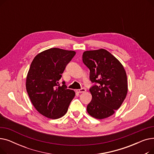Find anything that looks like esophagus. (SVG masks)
I'll list each match as a JSON object with an SVG mask.
<instances>
[{"instance_id":"obj_1","label":"esophagus","mask_w":154,"mask_h":154,"mask_svg":"<svg viewBox=\"0 0 154 154\" xmlns=\"http://www.w3.org/2000/svg\"><path fill=\"white\" fill-rule=\"evenodd\" d=\"M85 91H86V89H85V88H80V89L77 90V92L78 93H84Z\"/></svg>"}]
</instances>
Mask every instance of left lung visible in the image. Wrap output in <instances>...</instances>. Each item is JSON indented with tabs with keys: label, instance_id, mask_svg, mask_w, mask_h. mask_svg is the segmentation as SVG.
Segmentation results:
<instances>
[{
	"label": "left lung",
	"instance_id": "obj_1",
	"mask_svg": "<svg viewBox=\"0 0 154 154\" xmlns=\"http://www.w3.org/2000/svg\"><path fill=\"white\" fill-rule=\"evenodd\" d=\"M84 63L90 70L92 99L87 110L92 117L103 119L119 109L126 97L127 79L123 66L115 57L103 49L85 51Z\"/></svg>",
	"mask_w": 154,
	"mask_h": 154
}]
</instances>
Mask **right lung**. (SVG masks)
Masks as SVG:
<instances>
[{
	"instance_id": "right-lung-1",
	"label": "right lung",
	"mask_w": 154,
	"mask_h": 154,
	"mask_svg": "<svg viewBox=\"0 0 154 154\" xmlns=\"http://www.w3.org/2000/svg\"><path fill=\"white\" fill-rule=\"evenodd\" d=\"M75 52L51 48L37 55L32 60L26 79V89L36 110L52 119L62 117L75 93L59 80Z\"/></svg>"
}]
</instances>
